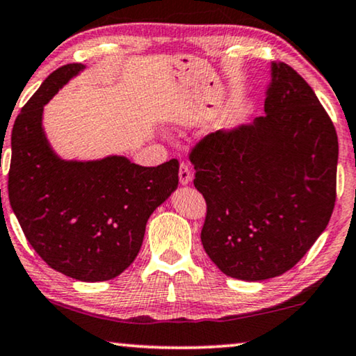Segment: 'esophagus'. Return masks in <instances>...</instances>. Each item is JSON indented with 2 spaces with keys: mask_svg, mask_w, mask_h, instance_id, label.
Segmentation results:
<instances>
[{
  "mask_svg": "<svg viewBox=\"0 0 356 356\" xmlns=\"http://www.w3.org/2000/svg\"><path fill=\"white\" fill-rule=\"evenodd\" d=\"M179 183L183 184V186H186V184L191 183V179H193V172H191V168L186 165V163H181L179 165Z\"/></svg>",
  "mask_w": 356,
  "mask_h": 356,
  "instance_id": "1",
  "label": "esophagus"
}]
</instances>
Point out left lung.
<instances>
[{"label": "left lung", "instance_id": "8db88e82", "mask_svg": "<svg viewBox=\"0 0 356 356\" xmlns=\"http://www.w3.org/2000/svg\"><path fill=\"white\" fill-rule=\"evenodd\" d=\"M207 202L200 241L226 276L289 271L326 229L336 202L337 133L312 86L271 63L265 115L200 140L189 154Z\"/></svg>", "mask_w": 356, "mask_h": 356}]
</instances>
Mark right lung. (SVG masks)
<instances>
[{"label":"right lung","instance_id":"add662e5","mask_svg":"<svg viewBox=\"0 0 356 356\" xmlns=\"http://www.w3.org/2000/svg\"><path fill=\"white\" fill-rule=\"evenodd\" d=\"M83 69L67 64L54 70L15 118L8 193L41 259L65 276L96 282L118 276L136 259L149 216L178 186L179 163L60 159L44 135L43 109Z\"/></svg>","mask_w":356,"mask_h":356}]
</instances>
